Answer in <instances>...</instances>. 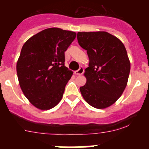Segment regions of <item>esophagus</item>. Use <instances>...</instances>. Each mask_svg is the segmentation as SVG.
Instances as JSON below:
<instances>
[{
    "mask_svg": "<svg viewBox=\"0 0 149 149\" xmlns=\"http://www.w3.org/2000/svg\"><path fill=\"white\" fill-rule=\"evenodd\" d=\"M84 72V68H80L79 70H76V71L74 72V74L76 75V76H81V75L83 74Z\"/></svg>",
    "mask_w": 149,
    "mask_h": 149,
    "instance_id": "esophagus-1",
    "label": "esophagus"
}]
</instances>
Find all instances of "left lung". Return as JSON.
I'll list each match as a JSON object with an SVG mask.
<instances>
[{
  "label": "left lung",
  "mask_w": 149,
  "mask_h": 149,
  "mask_svg": "<svg viewBox=\"0 0 149 149\" xmlns=\"http://www.w3.org/2000/svg\"><path fill=\"white\" fill-rule=\"evenodd\" d=\"M77 39L89 59L84 72L86 83L80 87L81 93L93 107H108L121 97L127 86L130 63L125 47L107 31L78 32Z\"/></svg>",
  "instance_id": "obj_1"
}]
</instances>
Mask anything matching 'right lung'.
Instances as JSON below:
<instances>
[{"mask_svg": "<svg viewBox=\"0 0 149 149\" xmlns=\"http://www.w3.org/2000/svg\"><path fill=\"white\" fill-rule=\"evenodd\" d=\"M76 33L48 28L24 43L16 63L19 85L29 102L47 110L61 102L65 86L73 75L64 65L65 52Z\"/></svg>", "mask_w": 149, "mask_h": 149, "instance_id": "obj_1", "label": "right lung"}]
</instances>
